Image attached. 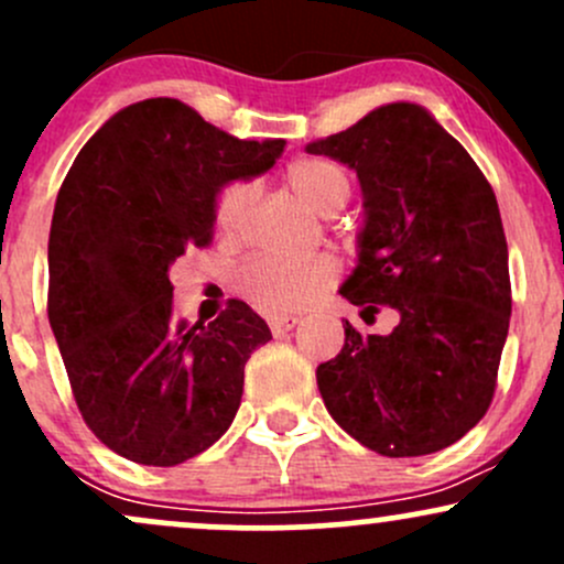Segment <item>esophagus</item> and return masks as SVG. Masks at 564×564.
<instances>
[{
    "instance_id": "1",
    "label": "esophagus",
    "mask_w": 564,
    "mask_h": 564,
    "mask_svg": "<svg viewBox=\"0 0 564 564\" xmlns=\"http://www.w3.org/2000/svg\"><path fill=\"white\" fill-rule=\"evenodd\" d=\"M270 332H273V336H283L289 334L291 328H296V323H300V318L296 315H275V318H270Z\"/></svg>"
}]
</instances>
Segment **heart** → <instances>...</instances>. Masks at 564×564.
<instances>
[{
    "label": "heart",
    "instance_id": "1",
    "mask_svg": "<svg viewBox=\"0 0 564 564\" xmlns=\"http://www.w3.org/2000/svg\"><path fill=\"white\" fill-rule=\"evenodd\" d=\"M286 180L291 191L304 204L323 217H332L347 204L352 183L341 166L323 159H302L289 166ZM257 200V185L251 180H232L219 191L215 204V223L223 236H241L249 212ZM336 262L332 257H310V260H281V257H251L241 264L236 286L268 315L300 313L318 302L336 281Z\"/></svg>",
    "mask_w": 564,
    "mask_h": 564
}]
</instances>
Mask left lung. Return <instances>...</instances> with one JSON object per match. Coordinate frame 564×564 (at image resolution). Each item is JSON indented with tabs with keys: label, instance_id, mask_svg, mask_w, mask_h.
<instances>
[{
	"label": "left lung",
	"instance_id": "left-lung-1",
	"mask_svg": "<svg viewBox=\"0 0 564 564\" xmlns=\"http://www.w3.org/2000/svg\"><path fill=\"white\" fill-rule=\"evenodd\" d=\"M358 174L364 225L347 302L398 315L390 334L345 321V347L318 366L334 422L390 458L462 440L488 411L509 334V251L480 166L419 102H387L304 148Z\"/></svg>",
	"mask_w": 564,
	"mask_h": 564
}]
</instances>
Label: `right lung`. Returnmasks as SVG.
Masks as SVG:
<instances>
[{"mask_svg":"<svg viewBox=\"0 0 564 564\" xmlns=\"http://www.w3.org/2000/svg\"><path fill=\"white\" fill-rule=\"evenodd\" d=\"M286 140H241L174 97L113 113L63 180L50 228L47 313L84 422L145 467H174L228 432L243 366L273 339L232 300L209 326L174 318L170 270L206 246L219 191L260 177Z\"/></svg>","mask_w":564,"mask_h":564,"instance_id":"obj_1","label":"right lung"}]
</instances>
